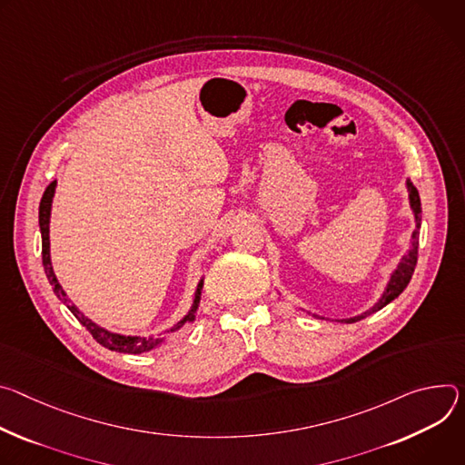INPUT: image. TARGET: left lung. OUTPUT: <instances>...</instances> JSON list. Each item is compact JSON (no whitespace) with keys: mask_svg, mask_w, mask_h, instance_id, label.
Segmentation results:
<instances>
[{"mask_svg":"<svg viewBox=\"0 0 465 465\" xmlns=\"http://www.w3.org/2000/svg\"><path fill=\"white\" fill-rule=\"evenodd\" d=\"M406 188H408V199H410V209L411 213H414V218H416V231L411 232V240H410V249L408 252L402 256L399 266L395 268V272L391 273L388 284H386V290L384 293L381 295L379 302H375L370 311H366L364 314L360 316H354V318H349V320H338L340 323H354V322H360L364 320L368 316H371L373 312L381 311V308H384L388 302H391L395 297H399L402 293V290L408 286L411 275H414V270H416V264H418V245H420V227H421V199H420V192L418 188L411 184V181L408 179L406 181Z\"/></svg>","mask_w":465,"mask_h":465,"instance_id":"obj_1","label":"left lung"}]
</instances>
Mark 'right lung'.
Returning <instances> with one entry per match:
<instances>
[{"instance_id": "right-lung-1", "label": "right lung", "mask_w": 465, "mask_h": 465, "mask_svg": "<svg viewBox=\"0 0 465 465\" xmlns=\"http://www.w3.org/2000/svg\"><path fill=\"white\" fill-rule=\"evenodd\" d=\"M55 186H57V181L51 183L42 199H40V209H38V225H40V232H42V264H44V272L47 275V281L49 284L54 286V292L57 293V297L68 306V311L79 320V323L83 327H86V331L94 336V340L97 343H101L103 347H107L111 351H118V352H129V354H140V352H147L154 347H159L163 341H166V336L179 331L181 327H184L186 323L193 322L195 320V311L199 306V301H201V288H203V279L199 281L197 284V290H195V297H193V304L188 311V314L177 322L172 329L164 331V334L161 336H149V338H143V336H124V334H116V332H111L107 329L99 327L97 323H94L92 320H88L79 308L66 297V292L63 290V286L59 284L55 273H54V266H51V254H49V216H51V203H54V195H55Z\"/></svg>"}]
</instances>
